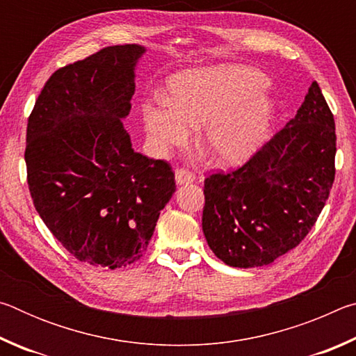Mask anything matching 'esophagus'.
<instances>
[{
  "label": "esophagus",
  "instance_id": "obj_1",
  "mask_svg": "<svg viewBox=\"0 0 356 356\" xmlns=\"http://www.w3.org/2000/svg\"><path fill=\"white\" fill-rule=\"evenodd\" d=\"M195 172H191L188 170H184V168H177L176 170V182L179 185H185V184H191L195 182Z\"/></svg>",
  "mask_w": 356,
  "mask_h": 356
}]
</instances>
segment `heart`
<instances>
[{"instance_id": "heart-1", "label": "heart", "mask_w": 356, "mask_h": 356, "mask_svg": "<svg viewBox=\"0 0 356 356\" xmlns=\"http://www.w3.org/2000/svg\"><path fill=\"white\" fill-rule=\"evenodd\" d=\"M265 76L254 69L222 65L171 78L170 100L156 97L143 106L144 125L156 147L188 143L191 127L204 124L201 147L220 165L243 161L261 143L270 104L259 91Z\"/></svg>"}]
</instances>
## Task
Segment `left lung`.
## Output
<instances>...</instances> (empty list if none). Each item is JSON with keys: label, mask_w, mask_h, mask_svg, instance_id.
Listing matches in <instances>:
<instances>
[{"label": "left lung", "mask_w": 356, "mask_h": 356, "mask_svg": "<svg viewBox=\"0 0 356 356\" xmlns=\"http://www.w3.org/2000/svg\"><path fill=\"white\" fill-rule=\"evenodd\" d=\"M334 118L317 81L286 127L237 170L204 180L202 231L238 268L262 267L308 236L334 182Z\"/></svg>", "instance_id": "obj_1"}]
</instances>
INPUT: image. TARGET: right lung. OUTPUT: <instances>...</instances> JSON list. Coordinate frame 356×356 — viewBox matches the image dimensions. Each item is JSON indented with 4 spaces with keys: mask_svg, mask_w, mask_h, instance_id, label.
Wrapping results in <instances>:
<instances>
[{
    "mask_svg": "<svg viewBox=\"0 0 356 356\" xmlns=\"http://www.w3.org/2000/svg\"><path fill=\"white\" fill-rule=\"evenodd\" d=\"M140 45L105 47L58 69L26 127V179L34 207L78 261L120 268L140 259L160 210L176 191L171 165L131 149Z\"/></svg>",
    "mask_w": 356,
    "mask_h": 356,
    "instance_id": "right-lung-1",
    "label": "right lung"
}]
</instances>
